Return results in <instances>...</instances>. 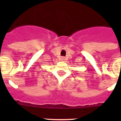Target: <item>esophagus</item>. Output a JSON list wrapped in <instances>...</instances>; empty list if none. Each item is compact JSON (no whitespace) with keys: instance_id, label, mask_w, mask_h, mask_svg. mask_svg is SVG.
<instances>
[{"instance_id":"1","label":"esophagus","mask_w":121,"mask_h":121,"mask_svg":"<svg viewBox=\"0 0 121 121\" xmlns=\"http://www.w3.org/2000/svg\"><path fill=\"white\" fill-rule=\"evenodd\" d=\"M61 59H62V60H65V58L64 57H62Z\"/></svg>"}]
</instances>
